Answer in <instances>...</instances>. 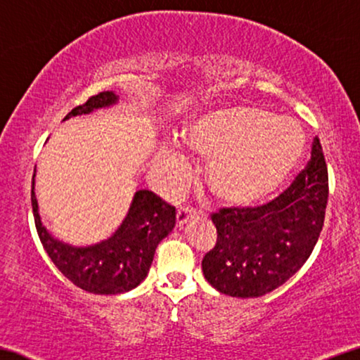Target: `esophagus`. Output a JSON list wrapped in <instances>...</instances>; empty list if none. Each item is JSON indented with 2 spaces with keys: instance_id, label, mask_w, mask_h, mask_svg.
Wrapping results in <instances>:
<instances>
[{
  "instance_id": "34e87169",
  "label": "esophagus",
  "mask_w": 360,
  "mask_h": 360,
  "mask_svg": "<svg viewBox=\"0 0 360 360\" xmlns=\"http://www.w3.org/2000/svg\"><path fill=\"white\" fill-rule=\"evenodd\" d=\"M195 217H197V212L194 208H189V207L178 208V213H176V223H178V228L181 229L187 221H189V219H194Z\"/></svg>"
}]
</instances>
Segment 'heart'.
Masks as SVG:
<instances>
[{
    "label": "heart",
    "instance_id": "obj_1",
    "mask_svg": "<svg viewBox=\"0 0 360 360\" xmlns=\"http://www.w3.org/2000/svg\"><path fill=\"white\" fill-rule=\"evenodd\" d=\"M186 147L210 158L205 182L224 205L245 208L266 200L280 189L302 158L305 134L296 120L250 105L207 111L189 122ZM186 155L168 147L157 169L171 192L182 182Z\"/></svg>",
    "mask_w": 360,
    "mask_h": 360
}]
</instances>
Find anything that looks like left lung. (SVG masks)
Masks as SVG:
<instances>
[{
    "label": "left lung",
    "instance_id": "8db88e82",
    "mask_svg": "<svg viewBox=\"0 0 360 360\" xmlns=\"http://www.w3.org/2000/svg\"><path fill=\"white\" fill-rule=\"evenodd\" d=\"M328 202V169L319 137L296 181L262 207L212 214L217 244L202 260L205 280L233 297H260L299 271L317 244Z\"/></svg>",
    "mask_w": 360,
    "mask_h": 360
}]
</instances>
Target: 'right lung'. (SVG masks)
<instances>
[{"instance_id": "right-lung-1", "label": "right lung", "mask_w": 360, "mask_h": 360, "mask_svg": "<svg viewBox=\"0 0 360 360\" xmlns=\"http://www.w3.org/2000/svg\"><path fill=\"white\" fill-rule=\"evenodd\" d=\"M115 92H101L68 112L71 116L90 115L117 103ZM35 171L32 178V210L39 238L53 264L77 288L94 294H121L137 288L148 275L155 249L173 231L176 210L152 191H137L126 218L111 238L87 248H76L53 238L41 223L35 197Z\"/></svg>"}]
</instances>
